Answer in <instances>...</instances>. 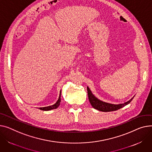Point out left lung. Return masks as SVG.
<instances>
[{
  "label": "left lung",
  "mask_w": 152,
  "mask_h": 152,
  "mask_svg": "<svg viewBox=\"0 0 152 152\" xmlns=\"http://www.w3.org/2000/svg\"><path fill=\"white\" fill-rule=\"evenodd\" d=\"M87 88L88 97L89 102L91 105H92V106L95 109H97L99 111H102V112H110V111H115L122 108L123 107L128 104L134 97V96L133 98H131L129 100H128V102L124 103L118 104H111V103L103 102V101L99 99L92 94V91L90 90L88 87H87Z\"/></svg>",
  "instance_id": "8db88e82"
}]
</instances>
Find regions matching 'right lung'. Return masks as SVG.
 <instances>
[{"label": "right lung", "instance_id": "add662e5", "mask_svg": "<svg viewBox=\"0 0 152 152\" xmlns=\"http://www.w3.org/2000/svg\"><path fill=\"white\" fill-rule=\"evenodd\" d=\"M60 102H61V92L60 93L59 95V97L57 99V101L56 102V103L51 106H46V107H39V109L43 110H52V109H57L60 104Z\"/></svg>", "mask_w": 152, "mask_h": 152}]
</instances>
